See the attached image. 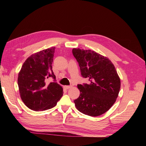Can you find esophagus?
<instances>
[{
	"instance_id": "34e87169",
	"label": "esophagus",
	"mask_w": 146,
	"mask_h": 146,
	"mask_svg": "<svg viewBox=\"0 0 146 146\" xmlns=\"http://www.w3.org/2000/svg\"><path fill=\"white\" fill-rule=\"evenodd\" d=\"M64 88L66 90H69V89H70V88H72V86H65Z\"/></svg>"
}]
</instances>
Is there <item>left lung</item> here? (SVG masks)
I'll return each mask as SVG.
<instances>
[{"label":"left lung","instance_id":"1","mask_svg":"<svg viewBox=\"0 0 146 146\" xmlns=\"http://www.w3.org/2000/svg\"><path fill=\"white\" fill-rule=\"evenodd\" d=\"M72 54L83 78L89 83L77 85L80 91L74 103L79 111L91 116L107 112L116 102L121 80L115 67L107 57L91 50L73 48Z\"/></svg>","mask_w":146,"mask_h":146}]
</instances>
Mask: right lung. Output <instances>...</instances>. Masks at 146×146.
<instances>
[{"mask_svg": "<svg viewBox=\"0 0 146 146\" xmlns=\"http://www.w3.org/2000/svg\"><path fill=\"white\" fill-rule=\"evenodd\" d=\"M55 47L48 48L33 54L26 60L18 75L21 98L33 111L54 107L63 96V88L56 82L52 70ZM52 78L53 82H46Z\"/></svg>", "mask_w": 146, "mask_h": 146, "instance_id": "obj_1", "label": "right lung"}]
</instances>
